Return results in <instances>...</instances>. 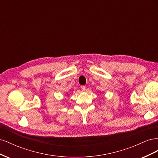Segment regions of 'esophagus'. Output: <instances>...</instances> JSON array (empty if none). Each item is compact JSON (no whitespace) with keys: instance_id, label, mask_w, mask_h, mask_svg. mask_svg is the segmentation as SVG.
Returning <instances> with one entry per match:
<instances>
[{"instance_id":"esophagus-1","label":"esophagus","mask_w":158,"mask_h":158,"mask_svg":"<svg viewBox=\"0 0 158 158\" xmlns=\"http://www.w3.org/2000/svg\"><path fill=\"white\" fill-rule=\"evenodd\" d=\"M81 88H82V92H85V86H84V85H82V86H81Z\"/></svg>"}]
</instances>
